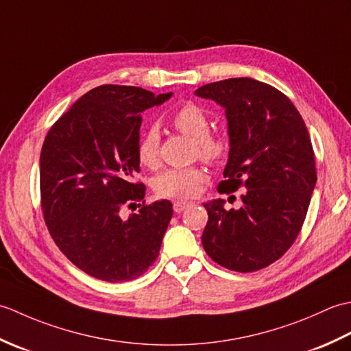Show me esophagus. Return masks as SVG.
Masks as SVG:
<instances>
[{
    "label": "esophagus",
    "instance_id": "34e87169",
    "mask_svg": "<svg viewBox=\"0 0 351 351\" xmlns=\"http://www.w3.org/2000/svg\"><path fill=\"white\" fill-rule=\"evenodd\" d=\"M187 206H189V202H184V200H176V202H173V211L176 214L182 213Z\"/></svg>",
    "mask_w": 351,
    "mask_h": 351
}]
</instances>
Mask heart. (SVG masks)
Segmentation results:
<instances>
[{
  "mask_svg": "<svg viewBox=\"0 0 351 351\" xmlns=\"http://www.w3.org/2000/svg\"><path fill=\"white\" fill-rule=\"evenodd\" d=\"M170 123L176 131L193 138V156L208 164H217L228 155V138L223 134L210 131L208 116L196 104L187 102L181 106L171 114ZM137 156L145 167L156 169L160 166V137L155 130H149L140 138ZM205 181V171L197 166L167 169L155 178L154 190L160 197L189 199L197 195Z\"/></svg>",
  "mask_w": 351,
  "mask_h": 351,
  "instance_id": "heart-1",
  "label": "heart"
}]
</instances>
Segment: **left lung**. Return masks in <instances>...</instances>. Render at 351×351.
I'll use <instances>...</instances> for the list:
<instances>
[{
	"label": "left lung",
	"mask_w": 351,
	"mask_h": 351,
	"mask_svg": "<svg viewBox=\"0 0 351 351\" xmlns=\"http://www.w3.org/2000/svg\"><path fill=\"white\" fill-rule=\"evenodd\" d=\"M195 93L220 104L228 117L230 149L219 193L245 189L238 210H226L221 199L204 204L202 245L228 270H261L283 256L306 219L317 182L308 128L287 95L258 80L229 78Z\"/></svg>",
	"instance_id": "8db88e82"
}]
</instances>
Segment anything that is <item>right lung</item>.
<instances>
[{
  "instance_id": "obj_1",
  "label": "right lung",
  "mask_w": 351,
  "mask_h": 351,
  "mask_svg": "<svg viewBox=\"0 0 351 351\" xmlns=\"http://www.w3.org/2000/svg\"><path fill=\"white\" fill-rule=\"evenodd\" d=\"M155 96L134 86L104 84L81 96L51 126L40 152V206L52 240L80 270L106 282H128L158 258L171 204L145 202L134 181L141 111ZM138 213L121 217L125 207Z\"/></svg>"
}]
</instances>
